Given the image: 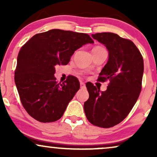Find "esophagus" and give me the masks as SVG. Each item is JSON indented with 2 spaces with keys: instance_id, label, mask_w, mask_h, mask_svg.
<instances>
[{
  "instance_id": "34e87169",
  "label": "esophagus",
  "mask_w": 157,
  "mask_h": 157,
  "mask_svg": "<svg viewBox=\"0 0 157 157\" xmlns=\"http://www.w3.org/2000/svg\"><path fill=\"white\" fill-rule=\"evenodd\" d=\"M80 88H81V89H86V85H85L84 82H80Z\"/></svg>"
}]
</instances>
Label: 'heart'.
<instances>
[{
    "label": "heart",
    "instance_id": "b5f03b06",
    "mask_svg": "<svg viewBox=\"0 0 157 157\" xmlns=\"http://www.w3.org/2000/svg\"><path fill=\"white\" fill-rule=\"evenodd\" d=\"M102 48V47H100V46H97V47H94V48Z\"/></svg>",
    "mask_w": 157,
    "mask_h": 157
}]
</instances>
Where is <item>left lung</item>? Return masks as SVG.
<instances>
[{
	"label": "left lung",
	"instance_id": "1",
	"mask_svg": "<svg viewBox=\"0 0 157 157\" xmlns=\"http://www.w3.org/2000/svg\"><path fill=\"white\" fill-rule=\"evenodd\" d=\"M91 37L109 51V60L98 80L110 82L105 91L91 82L86 83L89 98L84 102V111L91 124L107 128L121 122L137 101L142 89L143 58L132 41L117 34L102 32Z\"/></svg>",
	"mask_w": 157,
	"mask_h": 157
}]
</instances>
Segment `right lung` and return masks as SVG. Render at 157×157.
Segmentation results:
<instances>
[{"label": "right lung", "instance_id": "add662e5", "mask_svg": "<svg viewBox=\"0 0 157 157\" xmlns=\"http://www.w3.org/2000/svg\"><path fill=\"white\" fill-rule=\"evenodd\" d=\"M94 40L87 34L52 29L37 34L20 50L15 82L27 113L41 122L62 117L68 102L80 89L77 77L57 83L55 66L67 65L77 49Z\"/></svg>", "mask_w": 157, "mask_h": 157}]
</instances>
